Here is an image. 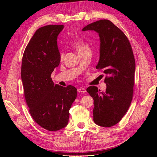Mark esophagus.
Instances as JSON below:
<instances>
[{
    "mask_svg": "<svg viewBox=\"0 0 157 157\" xmlns=\"http://www.w3.org/2000/svg\"><path fill=\"white\" fill-rule=\"evenodd\" d=\"M78 92H79V93H85V92H86V90L85 88H79L78 89Z\"/></svg>",
    "mask_w": 157,
    "mask_h": 157,
    "instance_id": "esophagus-1",
    "label": "esophagus"
}]
</instances>
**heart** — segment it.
<instances>
[{
  "instance_id": "1",
  "label": "heart",
  "mask_w": 157,
  "mask_h": 157,
  "mask_svg": "<svg viewBox=\"0 0 157 157\" xmlns=\"http://www.w3.org/2000/svg\"><path fill=\"white\" fill-rule=\"evenodd\" d=\"M74 47L76 48V50H78V53H79V52L83 51V50L90 49L88 44L86 43L85 41H84V40H82V39L75 40L74 42ZM60 57L61 58L63 57V55L62 53L61 54Z\"/></svg>"
}]
</instances>
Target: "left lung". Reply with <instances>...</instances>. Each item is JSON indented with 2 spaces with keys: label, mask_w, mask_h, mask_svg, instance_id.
I'll use <instances>...</instances> for the list:
<instances>
[{
  "label": "left lung",
  "mask_w": 157,
  "mask_h": 157,
  "mask_svg": "<svg viewBox=\"0 0 157 157\" xmlns=\"http://www.w3.org/2000/svg\"><path fill=\"white\" fill-rule=\"evenodd\" d=\"M94 31L100 37V59L96 69L106 74L105 92L94 86L86 89L94 100L93 120L109 127L118 124L128 110L135 83V60L128 39L109 20L90 23L82 31Z\"/></svg>",
  "instance_id": "1"
}]
</instances>
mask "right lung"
<instances>
[{
	"label": "right lung",
	"instance_id": "obj_1",
	"mask_svg": "<svg viewBox=\"0 0 157 157\" xmlns=\"http://www.w3.org/2000/svg\"><path fill=\"white\" fill-rule=\"evenodd\" d=\"M63 25H48L39 28L25 50L21 79L30 113L43 128L56 131L68 122L69 110L77 97L74 86L54 84L51 74L59 66L61 57L57 36Z\"/></svg>",
	"mask_w": 157,
	"mask_h": 157
}]
</instances>
